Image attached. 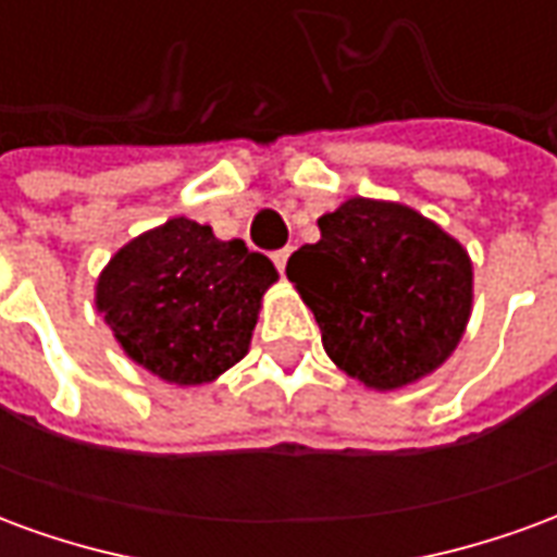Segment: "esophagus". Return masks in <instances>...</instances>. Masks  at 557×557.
<instances>
[{
    "label": "esophagus",
    "instance_id": "obj_1",
    "mask_svg": "<svg viewBox=\"0 0 557 557\" xmlns=\"http://www.w3.org/2000/svg\"><path fill=\"white\" fill-rule=\"evenodd\" d=\"M289 253H292V247H283V250H274V253H271V259H274V265H277L280 274L286 271V262H289Z\"/></svg>",
    "mask_w": 557,
    "mask_h": 557
}]
</instances>
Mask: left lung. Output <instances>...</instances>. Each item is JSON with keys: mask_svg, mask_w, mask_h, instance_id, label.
Returning <instances> with one entry per match:
<instances>
[{"mask_svg": "<svg viewBox=\"0 0 557 557\" xmlns=\"http://www.w3.org/2000/svg\"><path fill=\"white\" fill-rule=\"evenodd\" d=\"M322 238L286 262L327 358L375 391L442 367L471 315V259L442 226L355 196L319 218Z\"/></svg>", "mask_w": 557, "mask_h": 557, "instance_id": "obj_1", "label": "left lung"}]
</instances>
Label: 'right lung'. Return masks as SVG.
Here are the masks:
<instances>
[{"label": "right lung", "mask_w": 557, "mask_h": 557, "mask_svg": "<svg viewBox=\"0 0 557 557\" xmlns=\"http://www.w3.org/2000/svg\"><path fill=\"white\" fill-rule=\"evenodd\" d=\"M274 280L268 256L172 218L110 259L95 304L131 361L172 385H202L247 355Z\"/></svg>", "instance_id": "obj_1"}]
</instances>
